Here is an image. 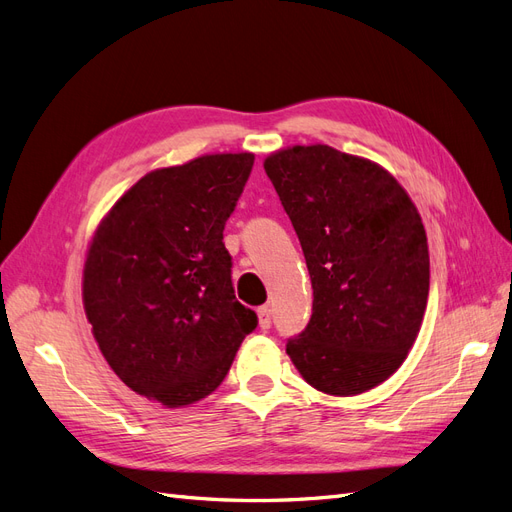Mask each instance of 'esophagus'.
Returning <instances> with one entry per match:
<instances>
[{"mask_svg":"<svg viewBox=\"0 0 512 512\" xmlns=\"http://www.w3.org/2000/svg\"><path fill=\"white\" fill-rule=\"evenodd\" d=\"M258 322H260V329L271 327V305L258 307Z\"/></svg>","mask_w":512,"mask_h":512,"instance_id":"esophagus-1","label":"esophagus"}]
</instances>
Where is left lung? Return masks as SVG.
<instances>
[{
  "instance_id": "8db88e82",
  "label": "left lung",
  "mask_w": 512,
  "mask_h": 512,
  "mask_svg": "<svg viewBox=\"0 0 512 512\" xmlns=\"http://www.w3.org/2000/svg\"><path fill=\"white\" fill-rule=\"evenodd\" d=\"M265 170L301 241L312 318L286 352L314 389L348 397L393 376L421 331L427 235L380 164L329 145L275 151Z\"/></svg>"
}]
</instances>
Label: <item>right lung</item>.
<instances>
[{"instance_id":"right-lung-1","label":"right lung","mask_w":512,"mask_h":512,"mask_svg":"<svg viewBox=\"0 0 512 512\" xmlns=\"http://www.w3.org/2000/svg\"><path fill=\"white\" fill-rule=\"evenodd\" d=\"M254 153H213L151 170L100 222L83 305L108 365L162 406L213 393L258 318L235 299L224 226Z\"/></svg>"}]
</instances>
